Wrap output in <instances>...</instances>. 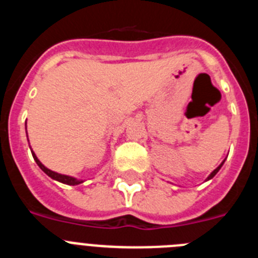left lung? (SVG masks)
<instances>
[{
	"mask_svg": "<svg viewBox=\"0 0 258 258\" xmlns=\"http://www.w3.org/2000/svg\"><path fill=\"white\" fill-rule=\"evenodd\" d=\"M223 163H225V160H223V161H222V163H221V164H220V165H218V166H217V168H216V169H214V170H213V172H212V173H211V174H209V177H208V178H207V181H208V179H212V178H213V177H214V175L217 174V173H218V170H220V169H221V166H222V165H223Z\"/></svg>",
	"mask_w": 258,
	"mask_h": 258,
	"instance_id": "left-lung-1",
	"label": "left lung"
}]
</instances>
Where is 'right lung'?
<instances>
[{
    "label": "right lung",
    "mask_w": 258,
    "mask_h": 258,
    "mask_svg": "<svg viewBox=\"0 0 258 258\" xmlns=\"http://www.w3.org/2000/svg\"><path fill=\"white\" fill-rule=\"evenodd\" d=\"M32 156H33V159H35V161L37 163V165L40 166L41 169L44 170L45 173H46L49 177H51L52 179H55V181H59L61 182V183H66V184H71V186H75V184H80L83 183V181L81 179H77V178H74V177H70V175H64V174H59V173L56 172H52V170L47 169L46 166L44 165V164L41 163L40 160L37 159V156H36L35 152H32Z\"/></svg>",
    "instance_id": "obj_1"
}]
</instances>
